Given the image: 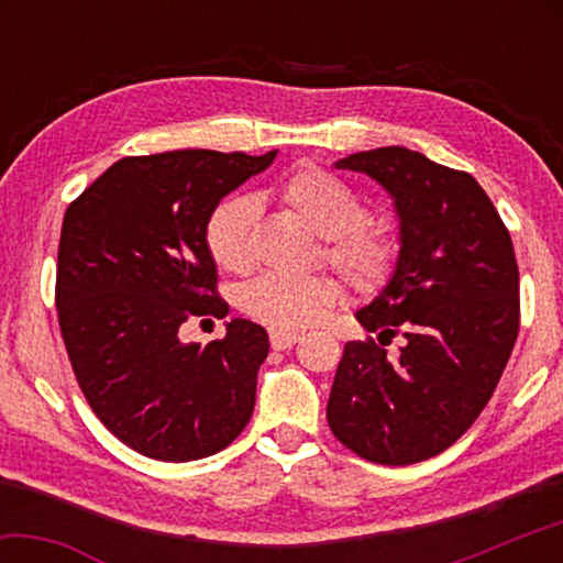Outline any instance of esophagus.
<instances>
[{
  "instance_id": "esophagus-1",
  "label": "esophagus",
  "mask_w": 563,
  "mask_h": 563,
  "mask_svg": "<svg viewBox=\"0 0 563 563\" xmlns=\"http://www.w3.org/2000/svg\"><path fill=\"white\" fill-rule=\"evenodd\" d=\"M271 345L273 350H290L295 342H300V332H290V330H278V328H271Z\"/></svg>"
}]
</instances>
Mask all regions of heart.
Instances as JSON below:
<instances>
[{"label":"heart","mask_w":563,"mask_h":563,"mask_svg":"<svg viewBox=\"0 0 563 563\" xmlns=\"http://www.w3.org/2000/svg\"><path fill=\"white\" fill-rule=\"evenodd\" d=\"M278 201L322 235L320 253L352 288L375 292L393 278L399 258L397 238L367 223L365 201L345 180L318 166L298 168L275 188ZM258 208L245 196H228L206 223V247L228 273L251 268V233ZM340 298L338 280L328 275L265 273L245 283L238 305L245 316L278 330H298L320 318Z\"/></svg>","instance_id":"obj_1"}]
</instances>
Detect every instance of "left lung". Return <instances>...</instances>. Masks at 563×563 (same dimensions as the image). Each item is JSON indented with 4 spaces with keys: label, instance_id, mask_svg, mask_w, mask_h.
<instances>
[{
    "label": "left lung",
    "instance_id": "8db88e82",
    "mask_svg": "<svg viewBox=\"0 0 563 563\" xmlns=\"http://www.w3.org/2000/svg\"><path fill=\"white\" fill-rule=\"evenodd\" d=\"M395 201L399 258L355 312L377 340H352L328 399V424L362 460L405 466L444 452L487 407L519 332V268L507 225L476 180L417 151L340 158ZM399 331L397 356L382 347Z\"/></svg>",
    "mask_w": 563,
    "mask_h": 563
}]
</instances>
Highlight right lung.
<instances>
[{"label":"right lung","mask_w":563,"mask_h":563,"mask_svg":"<svg viewBox=\"0 0 563 563\" xmlns=\"http://www.w3.org/2000/svg\"><path fill=\"white\" fill-rule=\"evenodd\" d=\"M275 154L126 156L66 208L56 312L76 383L103 427L151 460L211 456L253 415L268 332L233 318L223 340L186 345L178 328L228 316L208 216Z\"/></svg>","instance_id":"add662e5"}]
</instances>
